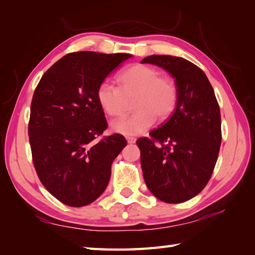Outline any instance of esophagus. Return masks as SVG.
I'll use <instances>...</instances> for the list:
<instances>
[{"label": "esophagus", "mask_w": 255, "mask_h": 255, "mask_svg": "<svg viewBox=\"0 0 255 255\" xmlns=\"http://www.w3.org/2000/svg\"><path fill=\"white\" fill-rule=\"evenodd\" d=\"M126 139H127V141H128V144H133V143H135V141H136V138L130 137V136L126 137Z\"/></svg>", "instance_id": "obj_1"}]
</instances>
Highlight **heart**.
Listing matches in <instances>:
<instances>
[{"label": "heart", "instance_id": "1", "mask_svg": "<svg viewBox=\"0 0 255 255\" xmlns=\"http://www.w3.org/2000/svg\"><path fill=\"white\" fill-rule=\"evenodd\" d=\"M118 88L101 83L97 90V100L101 109L111 117L124 116L130 108L135 112L126 118L111 123L112 130L123 135H138L154 124L155 119L164 122L175 110L178 88L169 76L145 64L127 67L117 76Z\"/></svg>", "mask_w": 255, "mask_h": 255}]
</instances>
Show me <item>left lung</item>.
Here are the masks:
<instances>
[{"label": "left lung", "instance_id": "obj_1", "mask_svg": "<svg viewBox=\"0 0 255 255\" xmlns=\"http://www.w3.org/2000/svg\"><path fill=\"white\" fill-rule=\"evenodd\" d=\"M141 63L162 67L178 88L174 114L137 146L149 191L161 201L180 204L196 197L213 174L222 143L221 110L208 77L193 63L170 55Z\"/></svg>", "mask_w": 255, "mask_h": 255}]
</instances>
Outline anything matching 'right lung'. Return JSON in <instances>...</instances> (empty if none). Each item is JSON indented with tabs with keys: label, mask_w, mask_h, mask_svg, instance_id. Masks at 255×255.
<instances>
[{
	"label": "right lung",
	"mask_w": 255,
	"mask_h": 255,
	"mask_svg": "<svg viewBox=\"0 0 255 255\" xmlns=\"http://www.w3.org/2000/svg\"><path fill=\"white\" fill-rule=\"evenodd\" d=\"M131 56L67 54L34 90L28 127L33 165L44 187L63 204L83 207L98 199L109 183L112 162L127 145L119 133L96 140L108 127L97 90Z\"/></svg>",
	"instance_id": "obj_1"
}]
</instances>
